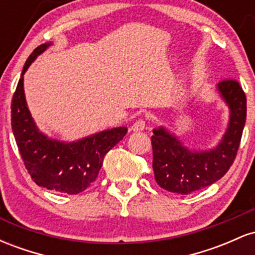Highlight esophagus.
I'll list each match as a JSON object with an SVG mask.
<instances>
[{
	"label": "esophagus",
	"mask_w": 255,
	"mask_h": 255,
	"mask_svg": "<svg viewBox=\"0 0 255 255\" xmlns=\"http://www.w3.org/2000/svg\"><path fill=\"white\" fill-rule=\"evenodd\" d=\"M146 127V122L145 120H137L131 126V130L133 131H140V130H144Z\"/></svg>",
	"instance_id": "34e87169"
}]
</instances>
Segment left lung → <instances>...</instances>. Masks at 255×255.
Segmentation results:
<instances>
[{
	"label": "left lung",
	"mask_w": 255,
	"mask_h": 255,
	"mask_svg": "<svg viewBox=\"0 0 255 255\" xmlns=\"http://www.w3.org/2000/svg\"><path fill=\"white\" fill-rule=\"evenodd\" d=\"M217 91L229 107L230 115L227 130L216 147L191 150L164 127L153 129L152 168L156 182L165 191L189 194L211 186L227 174L234 163L245 127L247 99L234 79L221 81Z\"/></svg>",
	"instance_id": "obj_1"
}]
</instances>
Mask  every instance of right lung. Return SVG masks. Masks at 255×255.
<instances>
[{"label":"right lung","mask_w":255,"mask_h":255,"mask_svg":"<svg viewBox=\"0 0 255 255\" xmlns=\"http://www.w3.org/2000/svg\"><path fill=\"white\" fill-rule=\"evenodd\" d=\"M50 45L52 43H45L34 49L22 68L11 99V129L26 169L38 186L78 194L95 182L105 154L124 139L128 129L111 128L72 142L50 139L38 129L26 103L24 74Z\"/></svg>","instance_id":"1"}]
</instances>
